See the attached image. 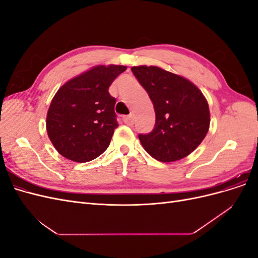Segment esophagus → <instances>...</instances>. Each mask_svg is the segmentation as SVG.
I'll return each mask as SVG.
<instances>
[{"label": "esophagus", "mask_w": 258, "mask_h": 258, "mask_svg": "<svg viewBox=\"0 0 258 258\" xmlns=\"http://www.w3.org/2000/svg\"><path fill=\"white\" fill-rule=\"evenodd\" d=\"M123 121H124V123H127V124H134L135 123V116L130 114L126 117H123Z\"/></svg>", "instance_id": "1"}]
</instances>
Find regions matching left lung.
Returning <instances> with one entry per match:
<instances>
[{
  "instance_id": "1",
  "label": "left lung",
  "mask_w": 258,
  "mask_h": 258,
  "mask_svg": "<svg viewBox=\"0 0 258 258\" xmlns=\"http://www.w3.org/2000/svg\"><path fill=\"white\" fill-rule=\"evenodd\" d=\"M154 104L156 122L139 135L153 158L171 162L188 156L204 141L210 127V111L202 92L188 80L158 67L131 68Z\"/></svg>"
}]
</instances>
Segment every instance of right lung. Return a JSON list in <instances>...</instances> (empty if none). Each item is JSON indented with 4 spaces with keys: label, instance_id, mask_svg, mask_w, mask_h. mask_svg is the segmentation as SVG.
<instances>
[{
    "label": "right lung",
    "instance_id": "obj_1",
    "mask_svg": "<svg viewBox=\"0 0 258 258\" xmlns=\"http://www.w3.org/2000/svg\"><path fill=\"white\" fill-rule=\"evenodd\" d=\"M123 66H98L66 83L54 95L46 128L54 148L63 157L87 162L110 145L118 127L116 99L108 92Z\"/></svg>",
    "mask_w": 258,
    "mask_h": 258
}]
</instances>
